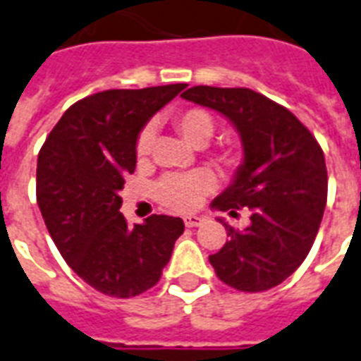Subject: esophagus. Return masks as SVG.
<instances>
[{"mask_svg": "<svg viewBox=\"0 0 361 361\" xmlns=\"http://www.w3.org/2000/svg\"><path fill=\"white\" fill-rule=\"evenodd\" d=\"M200 221H202V219L198 215H185V216H183V222H185L187 228L198 226V224H200Z\"/></svg>", "mask_w": 361, "mask_h": 361, "instance_id": "esophagus-1", "label": "esophagus"}]
</instances>
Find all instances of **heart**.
<instances>
[{"mask_svg":"<svg viewBox=\"0 0 361 361\" xmlns=\"http://www.w3.org/2000/svg\"><path fill=\"white\" fill-rule=\"evenodd\" d=\"M174 130L192 146H204L215 133V116L204 107H185L172 114ZM154 131L150 126L142 128L135 140V157L139 163H146L152 154ZM219 161L224 165H233L237 150L233 145H222L219 148ZM216 178L207 169H196L181 174L163 176L152 189L155 202L174 211H192L200 206L204 196L215 189Z\"/></svg>","mask_w":361,"mask_h":361,"instance_id":"1","label":"heart"}]
</instances>
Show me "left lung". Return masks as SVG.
Returning <instances> with one entry per match:
<instances>
[{
    "label": "left lung",
    "instance_id": "obj_1",
    "mask_svg": "<svg viewBox=\"0 0 361 361\" xmlns=\"http://www.w3.org/2000/svg\"><path fill=\"white\" fill-rule=\"evenodd\" d=\"M181 98L222 113L241 135L245 161L211 207L250 211L245 230L226 226L228 239L209 256L216 276L237 291L276 287L297 271L315 241L328 176L323 148L283 105L250 89L198 85Z\"/></svg>",
    "mask_w": 361,
    "mask_h": 361
}]
</instances>
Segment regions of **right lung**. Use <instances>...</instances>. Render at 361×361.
Returning a JSON list of instances; mask_svg holds the SVG:
<instances>
[{
  "label": "right lung",
  "instance_id": "add662e5",
  "mask_svg": "<svg viewBox=\"0 0 361 361\" xmlns=\"http://www.w3.org/2000/svg\"><path fill=\"white\" fill-rule=\"evenodd\" d=\"M185 83L113 89L75 102L38 152L37 202L64 262L96 291L137 297L159 282L185 224L152 215L128 228L120 213L135 140Z\"/></svg>",
  "mask_w": 361,
  "mask_h": 361
}]
</instances>
